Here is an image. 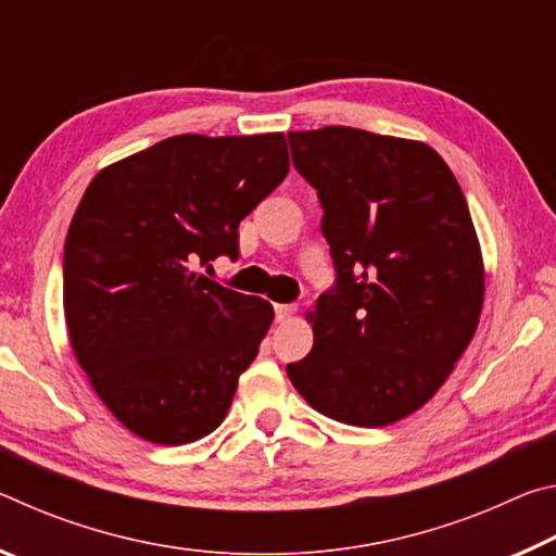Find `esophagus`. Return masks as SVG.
Here are the masks:
<instances>
[{
	"label": "esophagus",
	"instance_id": "34e87169",
	"mask_svg": "<svg viewBox=\"0 0 556 556\" xmlns=\"http://www.w3.org/2000/svg\"><path fill=\"white\" fill-rule=\"evenodd\" d=\"M296 314V306L294 304H275V318L279 324H285V321H289L291 316Z\"/></svg>",
	"mask_w": 556,
	"mask_h": 556
}]
</instances>
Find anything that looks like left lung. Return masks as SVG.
<instances>
[{"label": "left lung", "mask_w": 556, "mask_h": 556, "mask_svg": "<svg viewBox=\"0 0 556 556\" xmlns=\"http://www.w3.org/2000/svg\"><path fill=\"white\" fill-rule=\"evenodd\" d=\"M287 137L336 269L312 353L287 375L326 417L388 427L434 397L476 333L483 260L464 191L421 142L353 127Z\"/></svg>", "instance_id": "1"}]
</instances>
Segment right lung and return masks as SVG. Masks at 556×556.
I'll return each instance as SVG.
<instances>
[{"label":"right lung","mask_w":556,"mask_h":556,"mask_svg":"<svg viewBox=\"0 0 556 556\" xmlns=\"http://www.w3.org/2000/svg\"><path fill=\"white\" fill-rule=\"evenodd\" d=\"M289 174L281 131L178 135L92 178L63 252V308L80 368L131 434H211L275 318L195 271L238 260L240 220Z\"/></svg>","instance_id":"1"}]
</instances>
